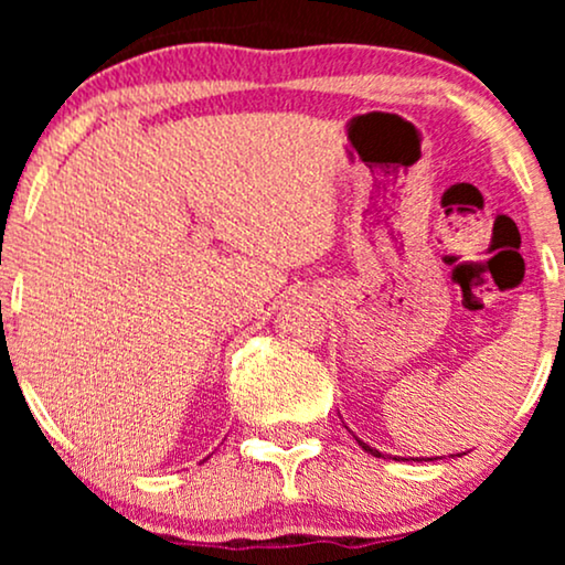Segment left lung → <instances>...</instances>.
<instances>
[{
    "instance_id": "1",
    "label": "left lung",
    "mask_w": 565,
    "mask_h": 565,
    "mask_svg": "<svg viewBox=\"0 0 565 565\" xmlns=\"http://www.w3.org/2000/svg\"><path fill=\"white\" fill-rule=\"evenodd\" d=\"M342 424H344V422H342ZM344 427H347V424H344ZM347 429H350V427H347ZM354 439H358V445L362 447V450L373 455V458H393V460H437V458H401V455H383L381 450H375V447H370L367 443H362L360 437H354ZM460 455H466V452H460ZM460 455H458V458H460ZM452 458H455V455H452Z\"/></svg>"
}]
</instances>
